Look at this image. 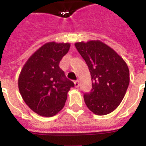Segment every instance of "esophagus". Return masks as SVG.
<instances>
[{"label":"esophagus","instance_id":"34e87169","mask_svg":"<svg viewBox=\"0 0 146 146\" xmlns=\"http://www.w3.org/2000/svg\"><path fill=\"white\" fill-rule=\"evenodd\" d=\"M74 85H75V87L78 88V87L80 86V81H78V80L75 81V82H74Z\"/></svg>","mask_w":146,"mask_h":146}]
</instances>
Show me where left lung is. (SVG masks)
<instances>
[{
	"label": "left lung",
	"instance_id": "left-lung-1",
	"mask_svg": "<svg viewBox=\"0 0 146 146\" xmlns=\"http://www.w3.org/2000/svg\"><path fill=\"white\" fill-rule=\"evenodd\" d=\"M75 46L85 60L92 77L91 92L84 94L88 108L97 115H106L122 102L129 83L126 62L101 41L76 42Z\"/></svg>",
	"mask_w": 146,
	"mask_h": 146
}]
</instances>
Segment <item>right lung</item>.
I'll list each match as a JSON object with an SVG mask.
<instances>
[{"label": "right lung", "mask_w": 146, "mask_h": 146, "mask_svg": "<svg viewBox=\"0 0 146 146\" xmlns=\"http://www.w3.org/2000/svg\"><path fill=\"white\" fill-rule=\"evenodd\" d=\"M70 47V43L44 44L29 58L20 72V95L29 108L40 116L52 117L62 110L67 92L74 86L59 66Z\"/></svg>", "instance_id": "1"}]
</instances>
